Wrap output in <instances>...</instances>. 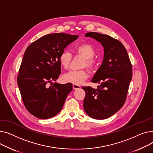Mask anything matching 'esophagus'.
Masks as SVG:
<instances>
[{
	"instance_id": "esophagus-1",
	"label": "esophagus",
	"mask_w": 153,
	"mask_h": 153,
	"mask_svg": "<svg viewBox=\"0 0 153 153\" xmlns=\"http://www.w3.org/2000/svg\"><path fill=\"white\" fill-rule=\"evenodd\" d=\"M81 88V86L78 85H76V84H74L73 85V88L74 89H79Z\"/></svg>"
}]
</instances>
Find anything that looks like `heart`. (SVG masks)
Wrapping results in <instances>:
<instances>
[{"instance_id":"b5f03b06","label":"heart","mask_w":153,"mask_h":153,"mask_svg":"<svg viewBox=\"0 0 153 153\" xmlns=\"http://www.w3.org/2000/svg\"><path fill=\"white\" fill-rule=\"evenodd\" d=\"M75 54L84 58L81 67H87L89 70H93L97 65V60L94 58L95 49L91 44L83 43L77 45L74 48ZM72 58L71 53L67 51H63L59 58V63L62 67L65 69L68 68ZM88 78V73L85 70H71L62 76V79L67 83L79 85L82 83Z\"/></svg>"}]
</instances>
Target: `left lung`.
<instances>
[{
	"label": "left lung",
	"mask_w": 153,
	"mask_h": 153,
	"mask_svg": "<svg viewBox=\"0 0 153 153\" xmlns=\"http://www.w3.org/2000/svg\"><path fill=\"white\" fill-rule=\"evenodd\" d=\"M85 36L101 44L104 58L91 79L100 86L82 87L86 93L83 108L91 118L105 119L119 111L126 100L132 78L131 64L126 49L119 41L96 32L87 33Z\"/></svg>",
	"instance_id": "left-lung-1"
}]
</instances>
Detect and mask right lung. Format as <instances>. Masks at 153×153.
<instances>
[{"instance_id": "right-lung-1", "label": "right lung", "mask_w": 153, "mask_h": 153, "mask_svg": "<svg viewBox=\"0 0 153 153\" xmlns=\"http://www.w3.org/2000/svg\"><path fill=\"white\" fill-rule=\"evenodd\" d=\"M78 35L60 33L45 35L26 49L17 83L22 100L28 112L41 119L53 117L62 110L72 84L56 82L60 74L59 58Z\"/></svg>"}]
</instances>
